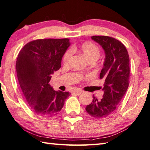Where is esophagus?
<instances>
[{"label": "esophagus", "mask_w": 150, "mask_h": 150, "mask_svg": "<svg viewBox=\"0 0 150 150\" xmlns=\"http://www.w3.org/2000/svg\"><path fill=\"white\" fill-rule=\"evenodd\" d=\"M82 92H83V91H81V90H75V91H73V93H75V94H77V95L81 94V93H82Z\"/></svg>", "instance_id": "esophagus-1"}]
</instances>
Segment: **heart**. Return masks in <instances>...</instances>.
I'll return each mask as SVG.
<instances>
[{
  "label": "heart",
  "mask_w": 150,
  "mask_h": 150,
  "mask_svg": "<svg viewBox=\"0 0 150 150\" xmlns=\"http://www.w3.org/2000/svg\"><path fill=\"white\" fill-rule=\"evenodd\" d=\"M79 50L88 61L90 60V59L97 60L100 56L99 48L92 42L84 43V44L81 45ZM71 56V51H67L66 54H64L63 58L64 64H67L69 63Z\"/></svg>",
  "instance_id": "obj_1"
}]
</instances>
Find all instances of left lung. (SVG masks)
Wrapping results in <instances>:
<instances>
[{
	"label": "left lung",
	"mask_w": 150,
	"mask_h": 150,
	"mask_svg": "<svg viewBox=\"0 0 150 150\" xmlns=\"http://www.w3.org/2000/svg\"><path fill=\"white\" fill-rule=\"evenodd\" d=\"M91 39L101 46L105 59L100 78L103 81V98L93 96L91 104L86 107L89 115L96 119L107 117L115 112L129 87V56L122 42L108 36H92ZM102 88V87H100Z\"/></svg>",
	"instance_id": "obj_1"
}]
</instances>
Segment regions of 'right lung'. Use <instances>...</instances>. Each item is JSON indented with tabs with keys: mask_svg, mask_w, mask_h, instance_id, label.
Returning <instances> with one entry per match:
<instances>
[{
	"mask_svg": "<svg viewBox=\"0 0 150 150\" xmlns=\"http://www.w3.org/2000/svg\"><path fill=\"white\" fill-rule=\"evenodd\" d=\"M70 45L68 39L35 40L18 54L16 69L19 83L29 105L37 115H57L70 95L55 91L49 84L51 75L61 67L62 57Z\"/></svg>",
	"mask_w": 150,
	"mask_h": 150,
	"instance_id": "obj_1",
	"label": "right lung"
}]
</instances>
